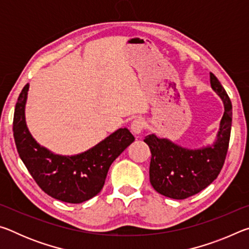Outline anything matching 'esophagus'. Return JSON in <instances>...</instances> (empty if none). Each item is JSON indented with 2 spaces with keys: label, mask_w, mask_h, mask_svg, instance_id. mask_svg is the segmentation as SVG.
I'll return each mask as SVG.
<instances>
[{
  "label": "esophagus",
  "mask_w": 249,
  "mask_h": 249,
  "mask_svg": "<svg viewBox=\"0 0 249 249\" xmlns=\"http://www.w3.org/2000/svg\"><path fill=\"white\" fill-rule=\"evenodd\" d=\"M144 128H145V122L142 119H135L132 122V125H130V129H132V133L135 135V136H138V135L142 134Z\"/></svg>",
  "instance_id": "1"
}]
</instances>
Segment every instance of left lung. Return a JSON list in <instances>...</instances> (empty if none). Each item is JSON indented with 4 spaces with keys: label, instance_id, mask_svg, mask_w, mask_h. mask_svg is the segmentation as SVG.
Here are the masks:
<instances>
[{
    "label": "left lung",
    "instance_id": "obj_1",
    "mask_svg": "<svg viewBox=\"0 0 249 249\" xmlns=\"http://www.w3.org/2000/svg\"><path fill=\"white\" fill-rule=\"evenodd\" d=\"M212 89L224 104V114L220 130L213 145L199 149H188L167 138L155 134L145 137L151 158L149 180L160 195L170 199L183 200L203 190L217 178L224 165L231 127V103L224 88L212 72H210Z\"/></svg>",
    "mask_w": 249,
    "mask_h": 249
}]
</instances>
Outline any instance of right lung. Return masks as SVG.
I'll return each instance as SVG.
<instances>
[{
    "instance_id": "obj_1",
    "label": "right lung",
    "mask_w": 249,
    "mask_h": 249,
    "mask_svg": "<svg viewBox=\"0 0 249 249\" xmlns=\"http://www.w3.org/2000/svg\"><path fill=\"white\" fill-rule=\"evenodd\" d=\"M29 86L18 99L13 133L18 155L33 179L45 193L67 203H81L102 190L112 162L135 141L127 128H120L91 149L74 156L52 153L34 140L25 121Z\"/></svg>"
}]
</instances>
